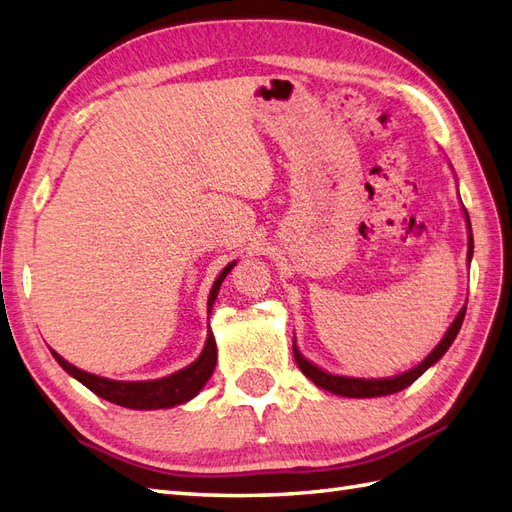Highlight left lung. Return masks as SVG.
<instances>
[{
	"label": "left lung",
	"instance_id": "obj_1",
	"mask_svg": "<svg viewBox=\"0 0 512 512\" xmlns=\"http://www.w3.org/2000/svg\"><path fill=\"white\" fill-rule=\"evenodd\" d=\"M467 216V211H465ZM467 224H469V216H467ZM473 255V235H471V224H469V261ZM465 312H467V305L462 307L460 314L456 316L454 323L447 329V334L443 336V340L436 344V349L427 355V358L419 364L414 366L412 371L408 373H401L397 377H388V379H355V377H342V375H331L325 373L323 368L314 366L312 362H307L303 355L296 349V344H292V351H294V360L299 364V368L303 371L305 377H310L312 382L318 388H325L329 392H334V395L340 397H382V395H392V392H399L403 388H408L412 382H417V379L430 368L432 364H436L438 360L443 358L445 351L451 347V342L456 340L458 331L462 327V320H465Z\"/></svg>",
	"mask_w": 512,
	"mask_h": 512
}]
</instances>
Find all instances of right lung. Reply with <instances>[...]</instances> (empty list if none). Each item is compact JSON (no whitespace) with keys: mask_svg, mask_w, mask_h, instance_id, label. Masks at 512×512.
<instances>
[{"mask_svg":"<svg viewBox=\"0 0 512 512\" xmlns=\"http://www.w3.org/2000/svg\"><path fill=\"white\" fill-rule=\"evenodd\" d=\"M233 264L224 268L220 272V277L216 279V283H213L207 310H211L213 307V301H216L218 290H220V283L224 281V277L229 275ZM52 355H54V360L61 364L71 377H76L80 384H85L91 392H95V395L106 399V401H111V403H117V406L133 408V410L172 408V406H178V403H185L192 397H196L200 388L207 384V379L211 377L213 368H216V360H218L216 340H213L211 331L207 336L205 349H202L200 358L194 364H189L187 368H183V371H178L170 377L152 379V382H113V379L80 371V368L65 362L56 351H52Z\"/></svg>","mask_w":512,"mask_h":512,"instance_id":"right-lung-1","label":"right lung"}]
</instances>
